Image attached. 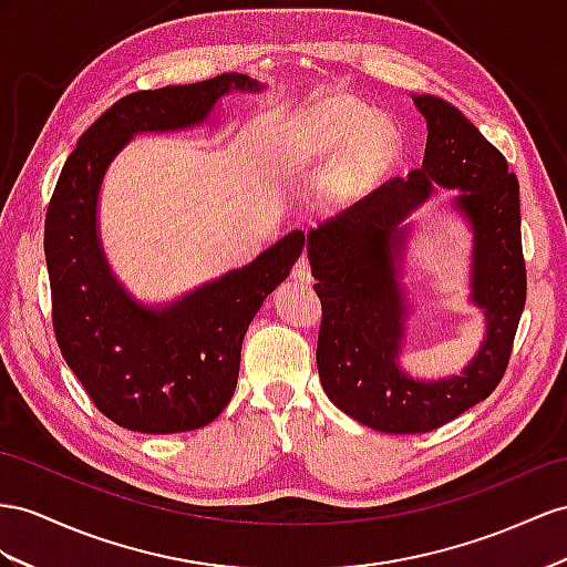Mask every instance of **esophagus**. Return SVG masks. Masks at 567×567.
Masks as SVG:
<instances>
[{
	"mask_svg": "<svg viewBox=\"0 0 567 567\" xmlns=\"http://www.w3.org/2000/svg\"><path fill=\"white\" fill-rule=\"evenodd\" d=\"M292 280L295 282H301V285H309L313 278H311V266L307 258H299L295 268H292Z\"/></svg>",
	"mask_w": 567,
	"mask_h": 567,
	"instance_id": "1",
	"label": "esophagus"
}]
</instances>
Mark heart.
Masks as SVG:
<instances>
[{
  "mask_svg": "<svg viewBox=\"0 0 567 567\" xmlns=\"http://www.w3.org/2000/svg\"><path fill=\"white\" fill-rule=\"evenodd\" d=\"M402 138L388 120H375L359 105H332L303 122L297 136L272 153L270 169L278 182L301 179L336 165V196L350 200L383 179L398 165Z\"/></svg>",
  "mask_w": 567,
  "mask_h": 567,
  "instance_id": "1",
  "label": "heart"
}]
</instances>
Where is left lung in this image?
I'll use <instances>...</instances> for the list:
<instances>
[{
	"mask_svg": "<svg viewBox=\"0 0 567 567\" xmlns=\"http://www.w3.org/2000/svg\"><path fill=\"white\" fill-rule=\"evenodd\" d=\"M426 120L424 163L332 220L307 231L323 307L316 364L330 402L383 433H424L486 400L501 383L527 297L519 184L505 157L464 114L435 95H412ZM453 187V207L473 231L471 302L485 340L455 377L414 380L401 369L412 301L401 282L411 215Z\"/></svg>",
	"mask_w": 567,
	"mask_h": 567,
	"instance_id": "left-lung-1",
	"label": "left lung"
}]
</instances>
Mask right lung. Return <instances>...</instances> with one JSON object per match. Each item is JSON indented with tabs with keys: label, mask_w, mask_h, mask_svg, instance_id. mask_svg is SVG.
<instances>
[{
	"label": "right lung",
	"mask_w": 567,
	"mask_h": 567,
	"mask_svg": "<svg viewBox=\"0 0 567 567\" xmlns=\"http://www.w3.org/2000/svg\"><path fill=\"white\" fill-rule=\"evenodd\" d=\"M260 91L251 76L223 74L126 95L79 138L54 186L45 217L54 336L95 408L128 431L182 433L217 419L235 395L246 330L307 235L289 231L251 264L145 303L114 275L100 239L105 174L134 136L186 132L210 122L225 95Z\"/></svg>",
	"instance_id": "right-lung-1"
}]
</instances>
